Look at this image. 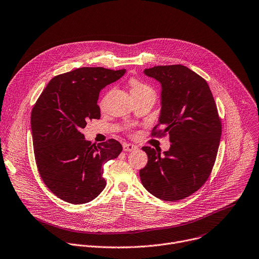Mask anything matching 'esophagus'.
<instances>
[{
	"mask_svg": "<svg viewBox=\"0 0 259 259\" xmlns=\"http://www.w3.org/2000/svg\"><path fill=\"white\" fill-rule=\"evenodd\" d=\"M138 147L136 145H133V144H124L123 145V150L126 151V152H131V151H135L137 150Z\"/></svg>",
	"mask_w": 259,
	"mask_h": 259,
	"instance_id": "obj_1",
	"label": "esophagus"
}]
</instances>
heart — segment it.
<instances>
[{
  "instance_id": "b5f03b06",
  "label": "heart",
  "mask_w": 259,
  "mask_h": 259,
  "mask_svg": "<svg viewBox=\"0 0 259 259\" xmlns=\"http://www.w3.org/2000/svg\"><path fill=\"white\" fill-rule=\"evenodd\" d=\"M130 86H131V94H141V93H145V92H153L151 88H149L148 85H146L144 82H142L141 80L137 78H132L130 80Z\"/></svg>"
}]
</instances>
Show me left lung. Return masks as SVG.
I'll return each instance as SVG.
<instances>
[{"mask_svg": "<svg viewBox=\"0 0 259 259\" xmlns=\"http://www.w3.org/2000/svg\"><path fill=\"white\" fill-rule=\"evenodd\" d=\"M144 73L161 84V110L151 136H169L167 151L145 146L148 162L140 178L151 194L167 202L185 198L208 180L222 132L207 81L182 65L157 66ZM162 126V129H158Z\"/></svg>", "mask_w": 259, "mask_h": 259, "instance_id": "8db88e82", "label": "left lung"}]
</instances>
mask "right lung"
Masks as SVG:
<instances>
[{
    "label": "right lung",
    "mask_w": 259,
    "mask_h": 259,
    "mask_svg": "<svg viewBox=\"0 0 259 259\" xmlns=\"http://www.w3.org/2000/svg\"><path fill=\"white\" fill-rule=\"evenodd\" d=\"M125 70L84 67L52 78L31 114L35 159L39 174L57 197L80 205L105 188L103 164L122 151L114 139L98 144L86 141L81 130L100 119L101 90L118 80Z\"/></svg>",
    "instance_id": "right-lung-1"
}]
</instances>
